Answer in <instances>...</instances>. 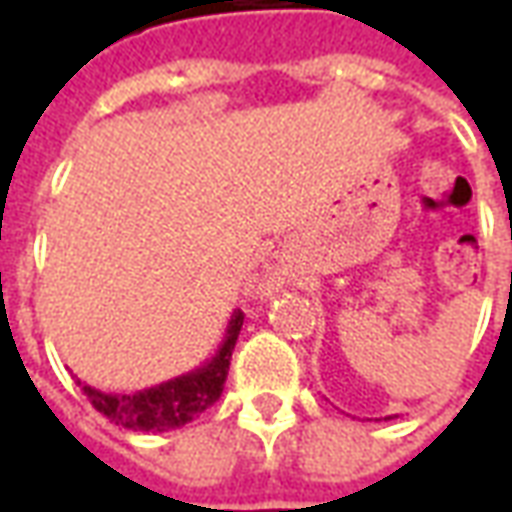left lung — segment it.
I'll use <instances>...</instances> for the list:
<instances>
[{"label":"left lung","mask_w":512,"mask_h":512,"mask_svg":"<svg viewBox=\"0 0 512 512\" xmlns=\"http://www.w3.org/2000/svg\"><path fill=\"white\" fill-rule=\"evenodd\" d=\"M386 419H392V417H386Z\"/></svg>","instance_id":"left-lung-1"}]
</instances>
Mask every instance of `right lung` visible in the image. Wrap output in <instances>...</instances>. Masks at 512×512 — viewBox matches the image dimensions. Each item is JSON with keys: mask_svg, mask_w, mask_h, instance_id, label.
Returning a JSON list of instances; mask_svg holds the SVG:
<instances>
[{"mask_svg": "<svg viewBox=\"0 0 512 512\" xmlns=\"http://www.w3.org/2000/svg\"><path fill=\"white\" fill-rule=\"evenodd\" d=\"M241 326H244V312L235 310L227 321V329H224L216 354L208 362H202L200 367H194L191 373L169 378L164 384L147 386V389H139L131 395L101 392V389L82 384V381H79V386H82L84 395L90 397L95 411H101L115 425H123L128 430H153V433L183 428L222 397Z\"/></svg>", "mask_w": 512, "mask_h": 512, "instance_id": "right-lung-1", "label": "right lung"}]
</instances>
